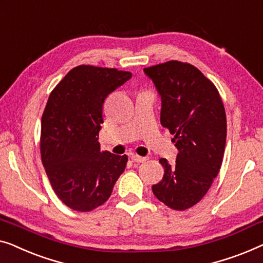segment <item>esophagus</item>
I'll return each instance as SVG.
<instances>
[{"label": "esophagus", "instance_id": "1", "mask_svg": "<svg viewBox=\"0 0 263 263\" xmlns=\"http://www.w3.org/2000/svg\"><path fill=\"white\" fill-rule=\"evenodd\" d=\"M131 160L135 161V162H138V163H143V162H145L147 160V157H143V156H139V155L132 154L131 155Z\"/></svg>", "mask_w": 263, "mask_h": 263}]
</instances>
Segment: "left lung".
I'll use <instances>...</instances> for the list:
<instances>
[{
	"label": "left lung",
	"mask_w": 263,
	"mask_h": 263,
	"mask_svg": "<svg viewBox=\"0 0 263 263\" xmlns=\"http://www.w3.org/2000/svg\"><path fill=\"white\" fill-rule=\"evenodd\" d=\"M162 99L161 124L177 147L175 163H160L164 175L153 192L176 211L205 197L219 173L227 142V114L219 91L190 63L169 61L144 69Z\"/></svg>",
	"instance_id": "8db88e82"
}]
</instances>
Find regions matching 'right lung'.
I'll use <instances>...</instances> for the list:
<instances>
[{"label":"right lung","mask_w":263,"mask_h":263,"mask_svg":"<svg viewBox=\"0 0 263 263\" xmlns=\"http://www.w3.org/2000/svg\"><path fill=\"white\" fill-rule=\"evenodd\" d=\"M130 71L79 65L51 91L42 117L40 155L54 193L73 211L89 212L108 200L127 156L100 151L102 105Z\"/></svg>","instance_id":"right-lung-1"}]
</instances>
